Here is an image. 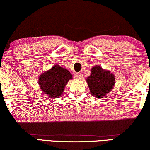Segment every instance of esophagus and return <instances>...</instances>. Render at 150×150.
I'll return each mask as SVG.
<instances>
[{"label": "esophagus", "mask_w": 150, "mask_h": 150, "mask_svg": "<svg viewBox=\"0 0 150 150\" xmlns=\"http://www.w3.org/2000/svg\"><path fill=\"white\" fill-rule=\"evenodd\" d=\"M74 77L77 79V80H80V79H82V77H83V75L81 73H76L74 74Z\"/></svg>", "instance_id": "esophagus-1"}]
</instances>
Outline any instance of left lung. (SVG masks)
<instances>
[{
  "mask_svg": "<svg viewBox=\"0 0 150 150\" xmlns=\"http://www.w3.org/2000/svg\"><path fill=\"white\" fill-rule=\"evenodd\" d=\"M91 94L94 97L102 99L113 89L115 77L113 73L103 70L99 65L91 69V75L87 78Z\"/></svg>",
  "mask_w": 150,
  "mask_h": 150,
  "instance_id": "obj_1",
  "label": "left lung"
}]
</instances>
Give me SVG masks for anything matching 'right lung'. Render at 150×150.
<instances>
[{"label": "right lung", "instance_id": "right-lung-1", "mask_svg": "<svg viewBox=\"0 0 150 150\" xmlns=\"http://www.w3.org/2000/svg\"><path fill=\"white\" fill-rule=\"evenodd\" d=\"M72 77V74L68 70L56 65L39 76V85L48 97H58L64 90L67 82Z\"/></svg>", "mask_w": 150, "mask_h": 150}]
</instances>
